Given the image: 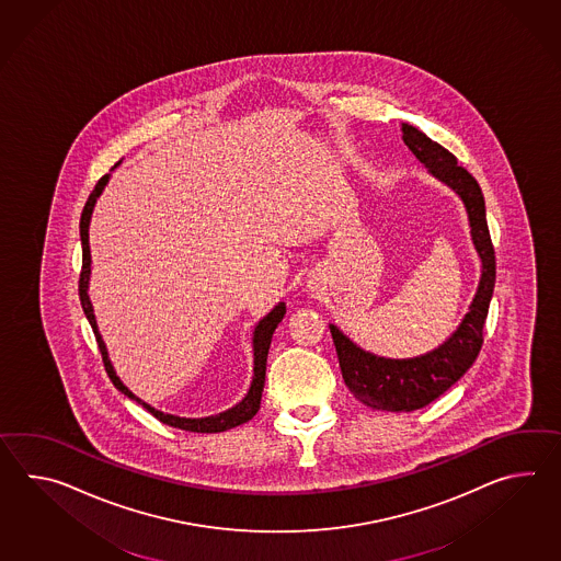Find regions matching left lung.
I'll return each mask as SVG.
<instances>
[{
	"instance_id": "obj_1",
	"label": "left lung",
	"mask_w": 561,
	"mask_h": 561,
	"mask_svg": "<svg viewBox=\"0 0 561 561\" xmlns=\"http://www.w3.org/2000/svg\"><path fill=\"white\" fill-rule=\"evenodd\" d=\"M402 140L428 173L453 188L469 215L474 250L481 257V279L461 325L438 348L404 360L370 354L330 324L342 378L350 392L376 411H416L438 399L467 373L483 346V325L495 287V250L489 236L485 199L473 174L457 164V157L402 123Z\"/></svg>"
}]
</instances>
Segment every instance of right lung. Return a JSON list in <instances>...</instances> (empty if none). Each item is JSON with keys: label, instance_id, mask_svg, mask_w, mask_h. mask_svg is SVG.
Here are the masks:
<instances>
[{"label": "right lung", "instance_id": "add662e5", "mask_svg": "<svg viewBox=\"0 0 561 561\" xmlns=\"http://www.w3.org/2000/svg\"><path fill=\"white\" fill-rule=\"evenodd\" d=\"M121 164V161L116 162L113 167L116 169ZM111 174H104L96 183L94 191L90 193L87 205L82 209V217H80V241H82V272H80V282H78V294H80V304H82V310L87 313L88 322L94 330V336L99 342L100 354H102V362H104V368L108 378L113 380L114 387L118 388L125 397L130 400H137L138 404H142V409L159 419L161 423L174 426V428H181V431H191V433H224L229 431L233 426L239 424L248 423L255 412L260 411V402H262L263 382H265V364H267V352H270V344H272V336H274L275 328L284 320L286 316V304L279 301L275 306L274 310L270 311L263 320H260V324L255 325L253 330V380H251L250 392L245 394V399L241 402H237L233 409L229 411L219 412V414H213V416H205V419H183V416H174V414H164V412L152 409L150 404H147L145 400L135 397L128 388L121 382V378L114 373L113 364L108 360V352L106 346L102 342L100 336L99 325H96V318H94V310H92V304L88 298V282H90V245H88V227H90V217L94 211V205L96 199L100 197V193L106 187Z\"/></svg>", "mask_w": 561, "mask_h": 561}]
</instances>
